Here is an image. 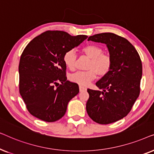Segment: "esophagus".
<instances>
[{"label": "esophagus", "instance_id": "obj_1", "mask_svg": "<svg viewBox=\"0 0 154 154\" xmlns=\"http://www.w3.org/2000/svg\"><path fill=\"white\" fill-rule=\"evenodd\" d=\"M79 90H80V92H83V91H85V90H87V88H86L85 87H83V86L80 85L79 86Z\"/></svg>", "mask_w": 154, "mask_h": 154}]
</instances>
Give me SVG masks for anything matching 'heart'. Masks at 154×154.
I'll return each instance as SVG.
<instances>
[{"label": "heart", "mask_w": 154, "mask_h": 154, "mask_svg": "<svg viewBox=\"0 0 154 154\" xmlns=\"http://www.w3.org/2000/svg\"><path fill=\"white\" fill-rule=\"evenodd\" d=\"M82 52L91 59L88 65L89 70L78 71L70 75V80L80 85H88L95 79L97 74L100 76L106 75L111 70L112 61L110 56L103 54V50L96 45H88L82 49ZM64 63L67 68L73 71L75 67L76 55L74 50H71L65 52L63 57Z\"/></svg>", "instance_id": "heart-1"}]
</instances>
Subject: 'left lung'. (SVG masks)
I'll use <instances>...</instances> for the list:
<instances>
[{"mask_svg":"<svg viewBox=\"0 0 154 154\" xmlns=\"http://www.w3.org/2000/svg\"><path fill=\"white\" fill-rule=\"evenodd\" d=\"M88 41L106 44L112 64L109 72L96 83L102 91L88 89L86 111L99 124L114 123L128 114L140 95L142 61L134 46L115 33H99Z\"/></svg>","mask_w":154,"mask_h":154,"instance_id":"8db88e82","label":"left lung"}]
</instances>
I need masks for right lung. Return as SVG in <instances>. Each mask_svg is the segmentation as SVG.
<instances>
[{"label":"right lung","mask_w":154,"mask_h":154,"mask_svg":"<svg viewBox=\"0 0 154 154\" xmlns=\"http://www.w3.org/2000/svg\"><path fill=\"white\" fill-rule=\"evenodd\" d=\"M87 38L72 36L62 31H47L25 48L19 64L20 93L33 116L45 122L64 116L68 103L79 93V88L66 81L63 57Z\"/></svg>","instance_id":"1"}]
</instances>
